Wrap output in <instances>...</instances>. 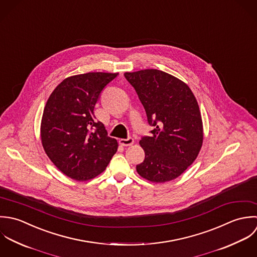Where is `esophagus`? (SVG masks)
<instances>
[{"mask_svg":"<svg viewBox=\"0 0 257 257\" xmlns=\"http://www.w3.org/2000/svg\"><path fill=\"white\" fill-rule=\"evenodd\" d=\"M119 143H120L122 146H131V145L134 143V139L131 138V137H128L127 139H120V140H119Z\"/></svg>","mask_w":257,"mask_h":257,"instance_id":"esophagus-1","label":"esophagus"}]
</instances>
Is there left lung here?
I'll use <instances>...</instances> for the list:
<instances>
[{"label": "left lung", "mask_w": 257, "mask_h": 257, "mask_svg": "<svg viewBox=\"0 0 257 257\" xmlns=\"http://www.w3.org/2000/svg\"><path fill=\"white\" fill-rule=\"evenodd\" d=\"M145 108L150 136L140 145L144 161L138 174L155 183L178 178L193 164L203 144L200 108L190 87L175 76L158 69L124 73Z\"/></svg>", "instance_id": "8db88e82"}]
</instances>
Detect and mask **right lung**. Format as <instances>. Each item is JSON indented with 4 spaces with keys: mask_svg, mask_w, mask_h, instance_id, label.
<instances>
[{
    "mask_svg": "<svg viewBox=\"0 0 257 257\" xmlns=\"http://www.w3.org/2000/svg\"><path fill=\"white\" fill-rule=\"evenodd\" d=\"M118 73L89 72L64 79L46 104L41 136L44 149L64 175L76 181L95 178L117 151L94 115L101 92Z\"/></svg>",
    "mask_w": 257,
    "mask_h": 257,
    "instance_id": "add662e5",
    "label": "right lung"
}]
</instances>
